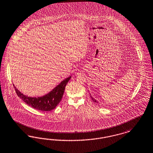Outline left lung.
Masks as SVG:
<instances>
[{
  "label": "left lung",
  "mask_w": 153,
  "mask_h": 153,
  "mask_svg": "<svg viewBox=\"0 0 153 153\" xmlns=\"http://www.w3.org/2000/svg\"><path fill=\"white\" fill-rule=\"evenodd\" d=\"M91 98H92V101H93V102H96V103H97V101H96V100H95V99H94V98H93V97H92V96H91Z\"/></svg>",
  "instance_id": "8db88e82"
}]
</instances>
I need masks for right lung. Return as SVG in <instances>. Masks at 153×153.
<instances>
[{"instance_id":"right-lung-1","label":"right lung","mask_w":153,"mask_h":153,"mask_svg":"<svg viewBox=\"0 0 153 153\" xmlns=\"http://www.w3.org/2000/svg\"><path fill=\"white\" fill-rule=\"evenodd\" d=\"M71 78V76H69L66 79H64L60 83V84H59L49 93L43 97L37 98L30 97L25 96L21 92H19L14 85H13L19 97L29 106L37 110L51 111L54 109L61 101L65 86Z\"/></svg>"}]
</instances>
